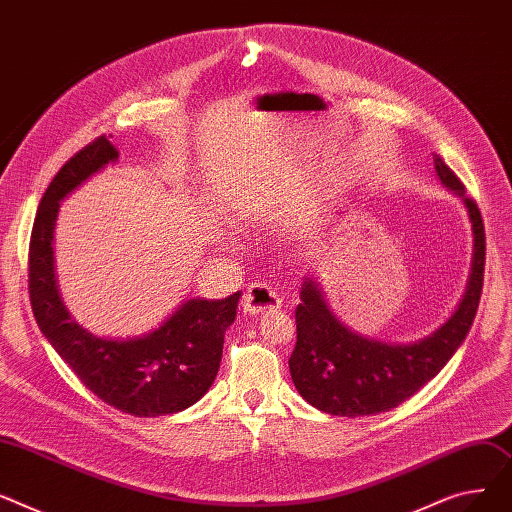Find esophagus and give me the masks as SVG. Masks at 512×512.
<instances>
[{"instance_id":"obj_1","label":"esophagus","mask_w":512,"mask_h":512,"mask_svg":"<svg viewBox=\"0 0 512 512\" xmlns=\"http://www.w3.org/2000/svg\"><path fill=\"white\" fill-rule=\"evenodd\" d=\"M242 308H244V312H248L252 316H258V314H264V312H273V310L281 308V297L270 285L254 283L244 293Z\"/></svg>"}]
</instances>
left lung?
I'll use <instances>...</instances> for the list:
<instances>
[{"label": "left lung", "instance_id": "1", "mask_svg": "<svg viewBox=\"0 0 512 512\" xmlns=\"http://www.w3.org/2000/svg\"><path fill=\"white\" fill-rule=\"evenodd\" d=\"M434 167L440 182L463 200L473 225L475 248L467 291L457 312L436 333L417 343L393 345L357 335L341 324L316 281L306 279L302 304L295 308L297 343L289 370L299 395L324 413L359 417L399 407L446 366L469 333L484 287V221L455 171L440 157H434Z\"/></svg>", "mask_w": 512, "mask_h": 512}]
</instances>
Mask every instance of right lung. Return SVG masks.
<instances>
[{"mask_svg":"<svg viewBox=\"0 0 512 512\" xmlns=\"http://www.w3.org/2000/svg\"><path fill=\"white\" fill-rule=\"evenodd\" d=\"M115 159L113 144L99 136L59 169L45 190L28 248L30 306L47 341L90 393L136 417L169 415L200 401L215 382L225 330L235 320L242 291L225 299H188L153 333L126 341L90 335L70 318L53 270L59 200Z\"/></svg>","mask_w":512,"mask_h":512,"instance_id":"right-lung-1","label":"right lung"}]
</instances>
